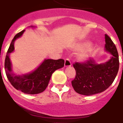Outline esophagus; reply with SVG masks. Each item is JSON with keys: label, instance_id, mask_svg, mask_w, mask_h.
<instances>
[{"label": "esophagus", "instance_id": "obj_1", "mask_svg": "<svg viewBox=\"0 0 123 123\" xmlns=\"http://www.w3.org/2000/svg\"><path fill=\"white\" fill-rule=\"evenodd\" d=\"M71 66V63L70 62L69 59L68 58H66L65 60V67H69V66Z\"/></svg>", "mask_w": 123, "mask_h": 123}]
</instances>
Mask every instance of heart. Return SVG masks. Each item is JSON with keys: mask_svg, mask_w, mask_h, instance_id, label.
I'll return each mask as SVG.
<instances>
[{"mask_svg": "<svg viewBox=\"0 0 123 123\" xmlns=\"http://www.w3.org/2000/svg\"><path fill=\"white\" fill-rule=\"evenodd\" d=\"M89 43H86V42L78 43L75 46H74V49L75 50L82 49L85 48L89 46ZM93 52H94V49H93V48L91 46H88L87 48H86L84 49L83 50L80 51L78 54V55H77V57H78V59L80 62H85L88 60L92 57Z\"/></svg>", "mask_w": 123, "mask_h": 123, "instance_id": "b5f03b06", "label": "heart"}]
</instances>
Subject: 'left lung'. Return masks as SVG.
Segmentation results:
<instances>
[{"mask_svg": "<svg viewBox=\"0 0 123 123\" xmlns=\"http://www.w3.org/2000/svg\"><path fill=\"white\" fill-rule=\"evenodd\" d=\"M105 51L112 55L108 61L98 64L91 58L83 63L74 64L76 76L72 85L78 93L92 95L101 93L115 80L119 69L118 54L115 44L107 34H105Z\"/></svg>", "mask_w": 123, "mask_h": 123, "instance_id": "left-lung-1", "label": "left lung"}]
</instances>
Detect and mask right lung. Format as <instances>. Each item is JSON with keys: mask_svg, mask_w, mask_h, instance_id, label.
Here are the masks:
<instances>
[{"mask_svg": "<svg viewBox=\"0 0 123 123\" xmlns=\"http://www.w3.org/2000/svg\"><path fill=\"white\" fill-rule=\"evenodd\" d=\"M36 28V26H30ZM25 30H23L14 36L11 42L5 60V69L8 80L15 89L26 94H37L43 92L48 85L51 75L55 70L64 66L63 59H45L34 70L28 73L17 74L12 72V63L10 56L14 51V42L22 36Z\"/></svg>", "mask_w": 123, "mask_h": 123, "instance_id": "1", "label": "right lung"}]
</instances>
